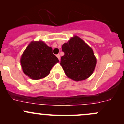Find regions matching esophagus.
I'll list each match as a JSON object with an SVG mask.
<instances>
[{
    "label": "esophagus",
    "mask_w": 124,
    "mask_h": 124,
    "mask_svg": "<svg viewBox=\"0 0 124 124\" xmlns=\"http://www.w3.org/2000/svg\"><path fill=\"white\" fill-rule=\"evenodd\" d=\"M56 56H57V57L58 58V59L60 61V59H61V57H60V55L59 54H57V55H56Z\"/></svg>",
    "instance_id": "obj_1"
}]
</instances>
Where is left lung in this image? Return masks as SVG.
Masks as SVG:
<instances>
[{
    "instance_id": "left-lung-1",
    "label": "left lung",
    "mask_w": 124,
    "mask_h": 124,
    "mask_svg": "<svg viewBox=\"0 0 124 124\" xmlns=\"http://www.w3.org/2000/svg\"><path fill=\"white\" fill-rule=\"evenodd\" d=\"M61 65L67 76L73 80H84L93 73L97 59L92 48L77 36L63 44Z\"/></svg>"
}]
</instances>
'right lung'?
I'll return each instance as SVG.
<instances>
[{"instance_id": "add662e5", "label": "right lung", "mask_w": 124, "mask_h": 124, "mask_svg": "<svg viewBox=\"0 0 124 124\" xmlns=\"http://www.w3.org/2000/svg\"><path fill=\"white\" fill-rule=\"evenodd\" d=\"M52 47L41 41H32L26 47L20 59L24 73L33 80L48 76L52 67L59 62Z\"/></svg>"}]
</instances>
